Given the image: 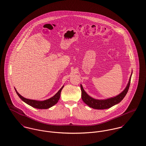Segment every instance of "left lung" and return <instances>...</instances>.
I'll use <instances>...</instances> for the list:
<instances>
[{
  "label": "left lung",
  "instance_id": "obj_1",
  "mask_svg": "<svg viewBox=\"0 0 146 146\" xmlns=\"http://www.w3.org/2000/svg\"><path fill=\"white\" fill-rule=\"evenodd\" d=\"M132 73L130 75L129 82L125 88V90L120 93L119 95L115 97L105 99V100H97L92 97H90L88 94L84 91L82 84H81V91H82V99L83 101L90 108L95 109H106L110 108L115 105L119 103L127 95L129 88L131 77Z\"/></svg>",
  "mask_w": 146,
  "mask_h": 146
}]
</instances>
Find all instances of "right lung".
I'll list each match as a JSON object with an SVG mask.
<instances>
[{"mask_svg":"<svg viewBox=\"0 0 146 146\" xmlns=\"http://www.w3.org/2000/svg\"><path fill=\"white\" fill-rule=\"evenodd\" d=\"M64 86L59 90V91L52 97L50 98L48 100H44V101H37V100H30V99H27L25 97L22 96L19 94L18 93L17 91L15 89L16 91L17 94L18 96L19 97V98L24 101L25 103L27 104L30 105L33 108L38 109H49L50 108L52 107L54 105H55L59 101L60 96V94L62 89L63 88Z\"/></svg>","mask_w":146,"mask_h":146,"instance_id":"obj_1","label":"right lung"}]
</instances>
